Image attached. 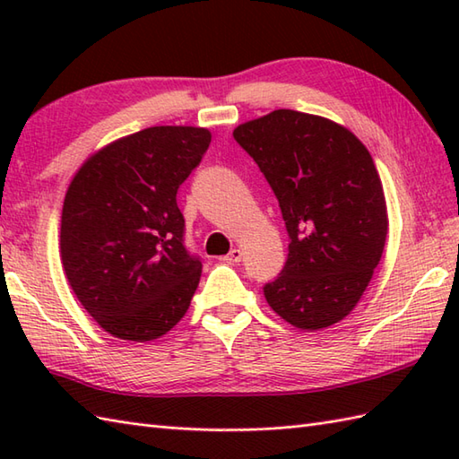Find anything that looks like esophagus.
Instances as JSON below:
<instances>
[{
  "instance_id": "34e87169",
  "label": "esophagus",
  "mask_w": 459,
  "mask_h": 459,
  "mask_svg": "<svg viewBox=\"0 0 459 459\" xmlns=\"http://www.w3.org/2000/svg\"><path fill=\"white\" fill-rule=\"evenodd\" d=\"M222 262H240L242 260V250L240 248H232L227 256L221 258Z\"/></svg>"
}]
</instances>
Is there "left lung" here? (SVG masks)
<instances>
[{
  "mask_svg": "<svg viewBox=\"0 0 459 459\" xmlns=\"http://www.w3.org/2000/svg\"><path fill=\"white\" fill-rule=\"evenodd\" d=\"M274 191L288 260L264 286L268 306L298 329L349 316L385 250L386 201L368 150L345 126L274 110L232 132Z\"/></svg>",
  "mask_w": 459,
  "mask_h": 459,
  "instance_id": "left-lung-1",
  "label": "left lung"
}]
</instances>
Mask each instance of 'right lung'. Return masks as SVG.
Returning a JSON list of instances; mask_svg holds the SVG:
<instances>
[{
    "label": "right lung",
    "instance_id": "right-lung-1",
    "mask_svg": "<svg viewBox=\"0 0 459 459\" xmlns=\"http://www.w3.org/2000/svg\"><path fill=\"white\" fill-rule=\"evenodd\" d=\"M209 143L207 128L153 126L92 153L68 185L63 270L110 335L153 341L189 309L203 264L183 245L178 189Z\"/></svg>",
    "mask_w": 459,
    "mask_h": 459
}]
</instances>
